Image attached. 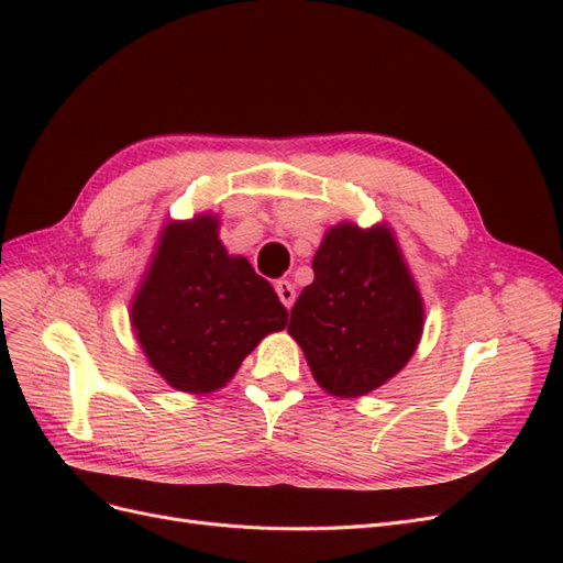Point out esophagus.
<instances>
[{"mask_svg": "<svg viewBox=\"0 0 563 563\" xmlns=\"http://www.w3.org/2000/svg\"><path fill=\"white\" fill-rule=\"evenodd\" d=\"M275 288H277L279 300L284 302V308H291L294 300H296V288H294V284L286 282V279H279V282L275 284Z\"/></svg>", "mask_w": 563, "mask_h": 563, "instance_id": "esophagus-1", "label": "esophagus"}]
</instances>
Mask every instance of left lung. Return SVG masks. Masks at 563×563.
<instances>
[{
  "instance_id": "left-lung-1",
  "label": "left lung",
  "mask_w": 563,
  "mask_h": 563,
  "mask_svg": "<svg viewBox=\"0 0 563 563\" xmlns=\"http://www.w3.org/2000/svg\"><path fill=\"white\" fill-rule=\"evenodd\" d=\"M288 333L333 397L368 395L406 366L422 333V298L395 234L340 223L312 261Z\"/></svg>"
}]
</instances>
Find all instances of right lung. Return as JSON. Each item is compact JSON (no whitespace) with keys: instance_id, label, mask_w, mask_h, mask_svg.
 <instances>
[{"instance_id":"1","label":"right lung","mask_w":563,"mask_h":563,"mask_svg":"<svg viewBox=\"0 0 563 563\" xmlns=\"http://www.w3.org/2000/svg\"><path fill=\"white\" fill-rule=\"evenodd\" d=\"M288 312L242 255H228L218 218L197 216L162 230L131 323L150 366L180 391L223 387Z\"/></svg>"}]
</instances>
